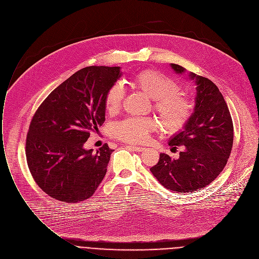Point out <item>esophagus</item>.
<instances>
[{
  "label": "esophagus",
  "mask_w": 259,
  "mask_h": 259,
  "mask_svg": "<svg viewBox=\"0 0 259 259\" xmlns=\"http://www.w3.org/2000/svg\"><path fill=\"white\" fill-rule=\"evenodd\" d=\"M130 148H132L136 152H143L145 150L144 147H140V146H130Z\"/></svg>",
  "instance_id": "esophagus-1"
}]
</instances>
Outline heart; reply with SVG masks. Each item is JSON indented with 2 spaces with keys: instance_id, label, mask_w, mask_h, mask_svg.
<instances>
[{
  "instance_id": "b5f03b06",
  "label": "heart",
  "mask_w": 259,
  "mask_h": 259,
  "mask_svg": "<svg viewBox=\"0 0 259 259\" xmlns=\"http://www.w3.org/2000/svg\"><path fill=\"white\" fill-rule=\"evenodd\" d=\"M133 84L155 100V109L169 133H178L186 126L193 113V102L180 93V87L170 77L159 71L144 70L133 77ZM123 95L124 89L119 83L106 91L104 106L107 113L114 114L119 110ZM156 126L151 117H130L113 124L111 134L122 142L139 144L145 142Z\"/></svg>"
}]
</instances>
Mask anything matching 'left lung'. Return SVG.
<instances>
[{"label": "left lung", "mask_w": 259, "mask_h": 259, "mask_svg": "<svg viewBox=\"0 0 259 259\" xmlns=\"http://www.w3.org/2000/svg\"><path fill=\"white\" fill-rule=\"evenodd\" d=\"M175 73L187 70L171 63ZM196 85L195 106L186 126L174 135L169 146H185L178 159L162 153L150 170L166 189L177 193L195 192L211 184L223 171L233 145V123L223 95L210 79L188 73Z\"/></svg>", "instance_id": "left-lung-1"}]
</instances>
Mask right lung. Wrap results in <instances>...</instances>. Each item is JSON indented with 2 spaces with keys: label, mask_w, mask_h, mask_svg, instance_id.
Wrapping results in <instances>:
<instances>
[{
  "label": "right lung",
  "mask_w": 259,
  "mask_h": 259,
  "mask_svg": "<svg viewBox=\"0 0 259 259\" xmlns=\"http://www.w3.org/2000/svg\"><path fill=\"white\" fill-rule=\"evenodd\" d=\"M120 67H85L56 87L30 123L26 141L29 170L50 197L77 203L103 180L113 150H87L90 132L105 120L106 91L121 77Z\"/></svg>",
  "instance_id": "1"
}]
</instances>
